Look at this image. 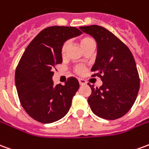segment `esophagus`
Listing matches in <instances>:
<instances>
[{
  "instance_id": "1",
  "label": "esophagus",
  "mask_w": 149,
  "mask_h": 149,
  "mask_svg": "<svg viewBox=\"0 0 149 149\" xmlns=\"http://www.w3.org/2000/svg\"><path fill=\"white\" fill-rule=\"evenodd\" d=\"M78 81H79V83H80V85H85V84H86V81H85V80H83V79H79Z\"/></svg>"
}]
</instances>
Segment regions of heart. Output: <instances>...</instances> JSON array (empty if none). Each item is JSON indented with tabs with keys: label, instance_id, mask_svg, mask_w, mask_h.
I'll use <instances>...</instances> for the list:
<instances>
[{
	"label": "heart",
	"instance_id": "heart-1",
	"mask_svg": "<svg viewBox=\"0 0 149 149\" xmlns=\"http://www.w3.org/2000/svg\"><path fill=\"white\" fill-rule=\"evenodd\" d=\"M93 42V40L91 38H89V37H82V38L80 39V43H81L82 49H84L86 46L88 45V44H89L90 42ZM68 47H69V42H68V41H66V42L63 44L62 47H61V54H62V56H65V55H66L68 49ZM83 71H84V68H83L78 67L77 68V72L78 73H81Z\"/></svg>",
	"mask_w": 149,
	"mask_h": 149
}]
</instances>
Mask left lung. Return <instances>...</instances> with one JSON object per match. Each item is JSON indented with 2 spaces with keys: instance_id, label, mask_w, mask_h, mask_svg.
I'll return each instance as SVG.
<instances>
[{
  "instance_id": "left-lung-1",
  "label": "left lung",
  "mask_w": 149,
  "mask_h": 149,
  "mask_svg": "<svg viewBox=\"0 0 149 149\" xmlns=\"http://www.w3.org/2000/svg\"><path fill=\"white\" fill-rule=\"evenodd\" d=\"M97 42V56L91 71L101 77L99 88L88 97L91 111L100 118L114 120L132 108L140 89V77L132 54L111 31L97 25L79 27Z\"/></svg>"
}]
</instances>
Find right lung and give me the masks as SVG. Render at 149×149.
Wrapping results in <instances>:
<instances>
[{"label":"right lung","instance_id":"right-lung-1","mask_svg":"<svg viewBox=\"0 0 149 149\" xmlns=\"http://www.w3.org/2000/svg\"><path fill=\"white\" fill-rule=\"evenodd\" d=\"M81 33L73 26H50L42 30L25 50L16 68L15 85L24 110L36 121L54 123L69 111L79 82L70 77L64 85H55L52 70L63 61V44Z\"/></svg>","mask_w":149,"mask_h":149}]
</instances>
